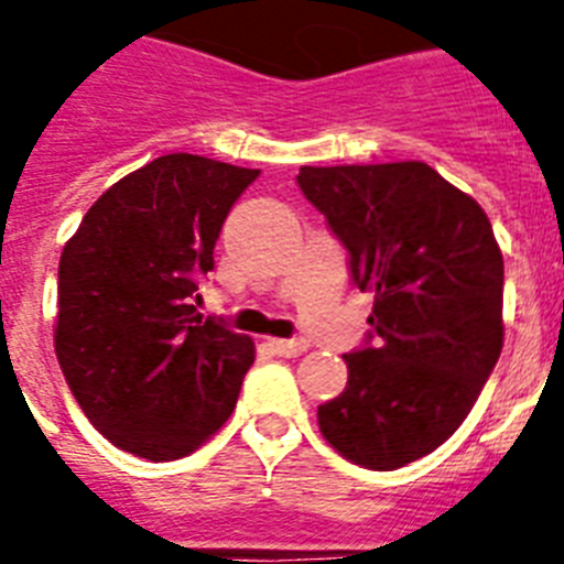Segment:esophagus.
<instances>
[{
  "instance_id": "obj_1",
  "label": "esophagus",
  "mask_w": 564,
  "mask_h": 564,
  "mask_svg": "<svg viewBox=\"0 0 564 564\" xmlns=\"http://www.w3.org/2000/svg\"><path fill=\"white\" fill-rule=\"evenodd\" d=\"M268 347L282 358H296L307 350V341L305 338H271Z\"/></svg>"
}]
</instances>
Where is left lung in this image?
<instances>
[{
	"mask_svg": "<svg viewBox=\"0 0 564 564\" xmlns=\"http://www.w3.org/2000/svg\"><path fill=\"white\" fill-rule=\"evenodd\" d=\"M307 200L370 291L376 344L347 352V387L318 430L350 463L392 471L449 441L502 350V253L475 197L421 161L302 166Z\"/></svg>",
	"mask_w": 564,
	"mask_h": 564,
	"instance_id": "left-lung-1",
	"label": "left lung"
}]
</instances>
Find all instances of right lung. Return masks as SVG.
I'll use <instances>...</instances> for the list:
<instances>
[{
  "label": "right lung",
  "instance_id": "add662e5",
  "mask_svg": "<svg viewBox=\"0 0 564 564\" xmlns=\"http://www.w3.org/2000/svg\"><path fill=\"white\" fill-rule=\"evenodd\" d=\"M259 169L174 152L109 186L58 262L56 356L112 446L192 455L237 406L251 336L197 313V279Z\"/></svg>",
  "mask_w": 564,
  "mask_h": 564
}]
</instances>
